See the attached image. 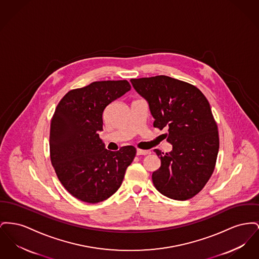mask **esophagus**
Segmentation results:
<instances>
[{"mask_svg": "<svg viewBox=\"0 0 259 259\" xmlns=\"http://www.w3.org/2000/svg\"><path fill=\"white\" fill-rule=\"evenodd\" d=\"M149 153H151L150 151H145V150H140V149L137 150V155H146Z\"/></svg>", "mask_w": 259, "mask_h": 259, "instance_id": "obj_1", "label": "esophagus"}]
</instances>
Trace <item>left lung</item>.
<instances>
[{"label":"left lung","instance_id":"1","mask_svg":"<svg viewBox=\"0 0 259 259\" xmlns=\"http://www.w3.org/2000/svg\"><path fill=\"white\" fill-rule=\"evenodd\" d=\"M144 98L154 119L166 128L168 153L154 150L161 166L152 173L156 190L167 198L186 200L209 180L219 150V136L211 108L197 87L165 75L130 80Z\"/></svg>","mask_w":259,"mask_h":259}]
</instances>
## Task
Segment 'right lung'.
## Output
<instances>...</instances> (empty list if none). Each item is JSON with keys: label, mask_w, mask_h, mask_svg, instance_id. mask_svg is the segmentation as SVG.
Wrapping results in <instances>:
<instances>
[{"label": "right lung", "mask_w": 259, "mask_h": 259, "mask_svg": "<svg viewBox=\"0 0 259 259\" xmlns=\"http://www.w3.org/2000/svg\"><path fill=\"white\" fill-rule=\"evenodd\" d=\"M131 90L126 80L98 81L68 92L59 103L51 122V161L63 187L75 198L97 203L121 186L136 149H106L100 139L103 112Z\"/></svg>", "instance_id": "right-lung-1"}]
</instances>
